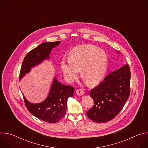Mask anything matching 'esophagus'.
<instances>
[{
    "mask_svg": "<svg viewBox=\"0 0 148 148\" xmlns=\"http://www.w3.org/2000/svg\"><path fill=\"white\" fill-rule=\"evenodd\" d=\"M84 92L83 90L81 89H79L76 91V94L78 96H82V95H84Z\"/></svg>",
    "mask_w": 148,
    "mask_h": 148,
    "instance_id": "1",
    "label": "esophagus"
}]
</instances>
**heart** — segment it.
I'll return each instance as SVG.
<instances>
[{
    "label": "heart",
    "instance_id": "heart-1",
    "mask_svg": "<svg viewBox=\"0 0 148 148\" xmlns=\"http://www.w3.org/2000/svg\"><path fill=\"white\" fill-rule=\"evenodd\" d=\"M108 61L104 50L94 45H85L74 47L70 52L69 58L61 61L60 68L67 82L71 83L77 79L81 70L88 85L94 86L105 77Z\"/></svg>",
    "mask_w": 148,
    "mask_h": 148
}]
</instances>
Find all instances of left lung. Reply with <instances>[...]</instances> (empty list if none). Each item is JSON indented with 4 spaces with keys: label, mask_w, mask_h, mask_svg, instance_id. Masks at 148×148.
Wrapping results in <instances>:
<instances>
[{
    "label": "left lung",
    "mask_w": 148,
    "mask_h": 148,
    "mask_svg": "<svg viewBox=\"0 0 148 148\" xmlns=\"http://www.w3.org/2000/svg\"><path fill=\"white\" fill-rule=\"evenodd\" d=\"M130 68L127 64L105 77L90 92L94 105L87 112V116L98 123L114 118L130 97Z\"/></svg>",
    "instance_id": "1"
}]
</instances>
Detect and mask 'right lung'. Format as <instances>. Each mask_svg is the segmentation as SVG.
<instances>
[{"label":"right lung","mask_w":148,"mask_h":148,"mask_svg":"<svg viewBox=\"0 0 148 148\" xmlns=\"http://www.w3.org/2000/svg\"><path fill=\"white\" fill-rule=\"evenodd\" d=\"M60 43V41L46 42L29 52L23 61L19 79L29 73L32 68L40 64L45 60H49L51 50ZM74 91L73 87L63 85L54 77L49 94L43 102L33 103L23 95L26 107L32 115L45 122L55 123L65 115L68 98L73 97Z\"/></svg>","instance_id":"add662e5"}]
</instances>
